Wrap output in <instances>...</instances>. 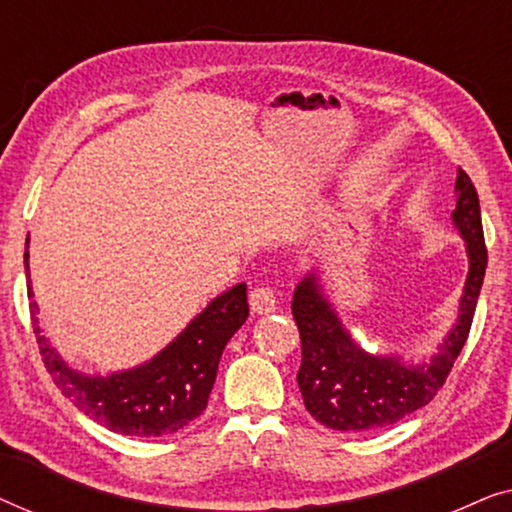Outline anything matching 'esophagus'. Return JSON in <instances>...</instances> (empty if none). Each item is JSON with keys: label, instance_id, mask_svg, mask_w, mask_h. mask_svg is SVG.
Wrapping results in <instances>:
<instances>
[{"label": "esophagus", "instance_id": "1", "mask_svg": "<svg viewBox=\"0 0 512 512\" xmlns=\"http://www.w3.org/2000/svg\"><path fill=\"white\" fill-rule=\"evenodd\" d=\"M249 305H251V312L254 314H270L277 310V298H275V291L268 289V286H258L249 293Z\"/></svg>", "mask_w": 512, "mask_h": 512}]
</instances>
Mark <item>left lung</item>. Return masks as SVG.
Instances as JSON below:
<instances>
[{
  "mask_svg": "<svg viewBox=\"0 0 512 512\" xmlns=\"http://www.w3.org/2000/svg\"><path fill=\"white\" fill-rule=\"evenodd\" d=\"M457 207L452 226L459 230L468 256V275L459 298V314L436 354L405 361L401 354L363 349L342 324L324 291L319 270H310L293 291L291 310L300 331L303 363L298 387L310 415L335 431H375L424 408L457 361L471 331L475 305L487 270L480 200L468 174L457 170Z\"/></svg>",
  "mask_w": 512,
  "mask_h": 512,
  "instance_id": "left-lung-1",
  "label": "left lung"
}]
</instances>
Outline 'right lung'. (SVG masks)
<instances>
[{"label":"right lung","mask_w":512,"mask_h":512,"mask_svg":"<svg viewBox=\"0 0 512 512\" xmlns=\"http://www.w3.org/2000/svg\"><path fill=\"white\" fill-rule=\"evenodd\" d=\"M27 249L30 235L25 240L27 298L41 356L53 382L83 415L93 417L109 431L137 438L170 436L202 415L223 349L249 317L247 284H235L216 296L153 359L109 375H88L69 366L39 326Z\"/></svg>","instance_id":"add662e5"}]
</instances>
